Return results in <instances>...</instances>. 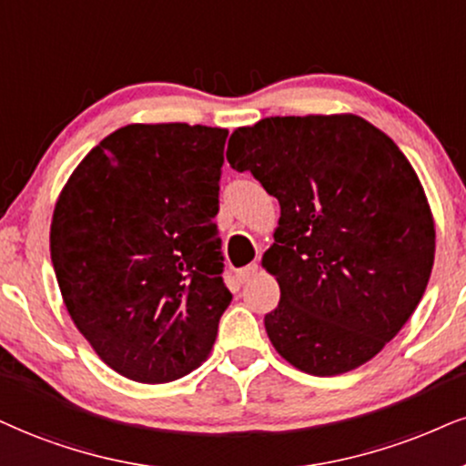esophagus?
<instances>
[{
    "label": "esophagus",
    "instance_id": "34e87169",
    "mask_svg": "<svg viewBox=\"0 0 466 466\" xmlns=\"http://www.w3.org/2000/svg\"><path fill=\"white\" fill-rule=\"evenodd\" d=\"M257 272H259V263H250V266L238 269V280L239 283H248L252 277H257Z\"/></svg>",
    "mask_w": 466,
    "mask_h": 466
}]
</instances>
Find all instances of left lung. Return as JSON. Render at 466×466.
<instances>
[{"instance_id":"obj_1","label":"left lung","mask_w":466,"mask_h":466,"mask_svg":"<svg viewBox=\"0 0 466 466\" xmlns=\"http://www.w3.org/2000/svg\"><path fill=\"white\" fill-rule=\"evenodd\" d=\"M227 159L280 205L261 261L280 287L263 319L272 346L313 376L367 363L409 321L434 266V218L406 155L365 118L309 114L235 129Z\"/></svg>"}]
</instances>
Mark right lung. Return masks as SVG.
I'll return each instance as SVG.
<instances>
[{
  "label": "right lung",
  "mask_w": 466,
  "mask_h": 466,
  "mask_svg": "<svg viewBox=\"0 0 466 466\" xmlns=\"http://www.w3.org/2000/svg\"><path fill=\"white\" fill-rule=\"evenodd\" d=\"M228 131L127 125L79 162L57 197L51 261L62 300L99 359L162 384L209 356L231 304L218 214Z\"/></svg>",
  "instance_id": "1"
}]
</instances>
